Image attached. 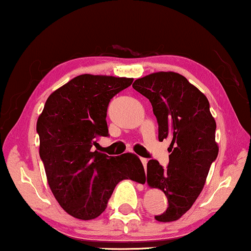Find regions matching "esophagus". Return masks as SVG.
<instances>
[{"label": "esophagus", "instance_id": "1", "mask_svg": "<svg viewBox=\"0 0 251 251\" xmlns=\"http://www.w3.org/2000/svg\"><path fill=\"white\" fill-rule=\"evenodd\" d=\"M140 161H142V163H143L144 168H146V166H147V162H149V160H147L146 157H140Z\"/></svg>", "mask_w": 251, "mask_h": 251}]
</instances>
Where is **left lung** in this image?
I'll return each instance as SVG.
<instances>
[{
  "instance_id": "obj_1",
  "label": "left lung",
  "mask_w": 251,
  "mask_h": 251,
  "mask_svg": "<svg viewBox=\"0 0 251 251\" xmlns=\"http://www.w3.org/2000/svg\"><path fill=\"white\" fill-rule=\"evenodd\" d=\"M132 88L150 99L159 125V140L170 138L169 163H147V183L162 190L168 208L159 222H173L190 209L204 186L218 155L216 122L205 96L183 75L159 72L135 81Z\"/></svg>"
}]
</instances>
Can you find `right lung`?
<instances>
[{
	"mask_svg": "<svg viewBox=\"0 0 251 251\" xmlns=\"http://www.w3.org/2000/svg\"><path fill=\"white\" fill-rule=\"evenodd\" d=\"M133 78L78 75L49 96L37 120L40 157L54 198L67 214L89 221L107 207L123 179L142 183L143 163L133 153L108 156L94 151L108 137L111 99Z\"/></svg>",
	"mask_w": 251,
	"mask_h": 251,
	"instance_id": "right-lung-1",
	"label": "right lung"
}]
</instances>
